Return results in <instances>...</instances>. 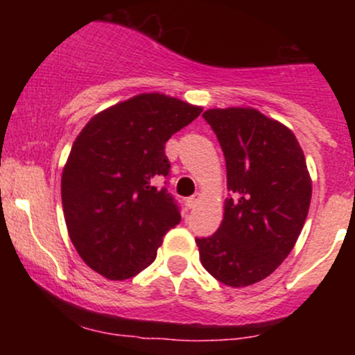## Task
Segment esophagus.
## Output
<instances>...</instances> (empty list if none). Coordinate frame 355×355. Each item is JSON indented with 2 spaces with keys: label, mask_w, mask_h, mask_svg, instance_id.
<instances>
[{
  "label": "esophagus",
  "mask_w": 355,
  "mask_h": 355,
  "mask_svg": "<svg viewBox=\"0 0 355 355\" xmlns=\"http://www.w3.org/2000/svg\"><path fill=\"white\" fill-rule=\"evenodd\" d=\"M198 202H200V193H195L193 197L187 198V207H189V209H195V207L198 205Z\"/></svg>",
  "instance_id": "obj_1"
}]
</instances>
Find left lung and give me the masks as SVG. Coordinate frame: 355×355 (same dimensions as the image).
<instances>
[{
    "label": "left lung",
    "instance_id": "obj_1",
    "mask_svg": "<svg viewBox=\"0 0 355 355\" xmlns=\"http://www.w3.org/2000/svg\"><path fill=\"white\" fill-rule=\"evenodd\" d=\"M223 150V220L211 237L195 239L202 266L218 282L247 287L287 259L307 218L312 180L291 128L250 107L203 113Z\"/></svg>",
    "mask_w": 355,
    "mask_h": 355
}]
</instances>
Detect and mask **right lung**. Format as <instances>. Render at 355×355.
<instances>
[{
	"instance_id": "obj_1",
	"label": "right lung",
	"mask_w": 355,
	"mask_h": 355,
	"mask_svg": "<svg viewBox=\"0 0 355 355\" xmlns=\"http://www.w3.org/2000/svg\"><path fill=\"white\" fill-rule=\"evenodd\" d=\"M202 107L141 93L96 113L76 137L61 173L68 235L83 262L110 280L140 274L180 222L160 187L170 172L165 144Z\"/></svg>"
}]
</instances>
